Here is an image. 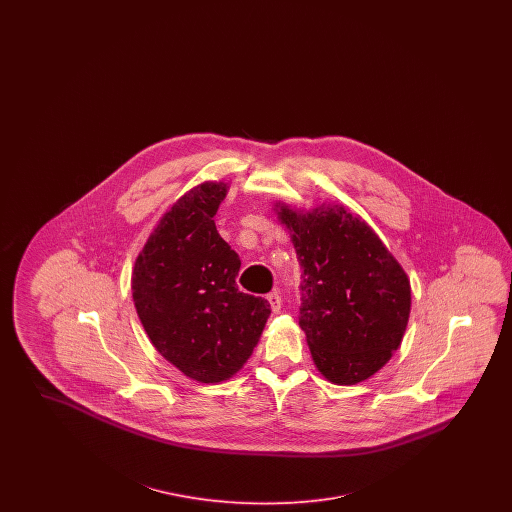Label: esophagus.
I'll list each match as a JSON object with an SVG mask.
<instances>
[{
    "label": "esophagus",
    "mask_w": 512,
    "mask_h": 512,
    "mask_svg": "<svg viewBox=\"0 0 512 512\" xmlns=\"http://www.w3.org/2000/svg\"><path fill=\"white\" fill-rule=\"evenodd\" d=\"M267 301L268 305H270V309H272V313H280V309H282V297H280V293H268Z\"/></svg>",
    "instance_id": "esophagus-1"
}]
</instances>
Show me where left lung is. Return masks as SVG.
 Listing matches in <instances>:
<instances>
[{"mask_svg":"<svg viewBox=\"0 0 512 512\" xmlns=\"http://www.w3.org/2000/svg\"><path fill=\"white\" fill-rule=\"evenodd\" d=\"M292 228L301 268L299 326L318 370L334 384L363 382L391 359L411 313V284L365 222L343 207L297 215Z\"/></svg>","mask_w":512,"mask_h":512,"instance_id":"left-lung-1","label":"left lung"}]
</instances>
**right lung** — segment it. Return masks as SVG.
Here are the masks:
<instances>
[{"label": "right lung", "instance_id": "add662e5", "mask_svg": "<svg viewBox=\"0 0 512 512\" xmlns=\"http://www.w3.org/2000/svg\"><path fill=\"white\" fill-rule=\"evenodd\" d=\"M224 184L184 195L136 259L132 297L155 349L203 384L236 374L270 317L267 299L240 292L238 253L217 232Z\"/></svg>", "mask_w": 512, "mask_h": 512}]
</instances>
